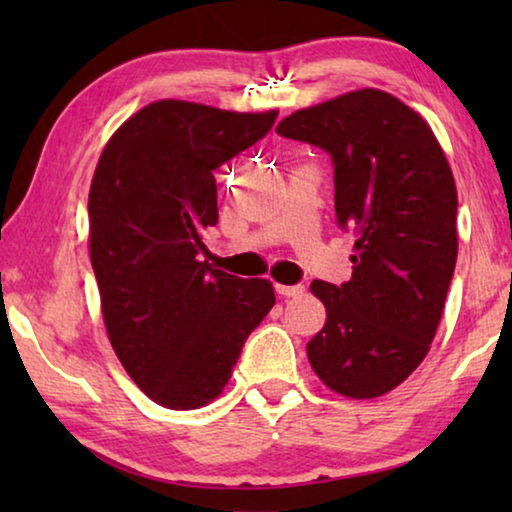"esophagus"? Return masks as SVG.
<instances>
[{
    "label": "esophagus",
    "instance_id": "obj_1",
    "mask_svg": "<svg viewBox=\"0 0 512 512\" xmlns=\"http://www.w3.org/2000/svg\"><path fill=\"white\" fill-rule=\"evenodd\" d=\"M275 291L280 293L282 298H296L302 291H305V287H300V284H293V287H289V284H277Z\"/></svg>",
    "mask_w": 512,
    "mask_h": 512
}]
</instances>
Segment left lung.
I'll list each match as a JSON object with an SVG mask.
<instances>
[{"label":"left lung","instance_id":"obj_1","mask_svg":"<svg viewBox=\"0 0 512 512\" xmlns=\"http://www.w3.org/2000/svg\"><path fill=\"white\" fill-rule=\"evenodd\" d=\"M277 133L332 155L336 219L354 232L350 280L309 287L327 311L311 368L339 395H386L427 357L454 275L458 196L443 146L375 88L296 110Z\"/></svg>","mask_w":512,"mask_h":512}]
</instances>
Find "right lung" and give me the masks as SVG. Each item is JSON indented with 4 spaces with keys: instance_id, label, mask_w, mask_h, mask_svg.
I'll list each match as a JSON object with an SVG mask.
<instances>
[{
    "instance_id": "right-lung-1",
    "label": "right lung",
    "mask_w": 512,
    "mask_h": 512,
    "mask_svg": "<svg viewBox=\"0 0 512 512\" xmlns=\"http://www.w3.org/2000/svg\"><path fill=\"white\" fill-rule=\"evenodd\" d=\"M277 110L160 99L121 124L90 185V259L112 350L144 395L201 409L230 381L273 284L198 259L219 221L214 169L271 131Z\"/></svg>"
}]
</instances>
